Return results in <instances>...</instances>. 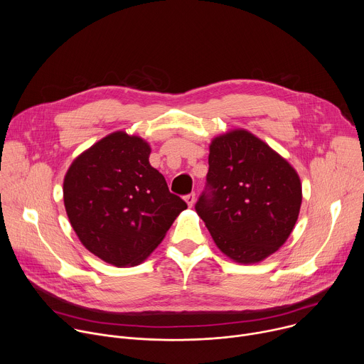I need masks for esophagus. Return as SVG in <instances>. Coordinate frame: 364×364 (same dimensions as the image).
I'll return each instance as SVG.
<instances>
[{
  "instance_id": "1",
  "label": "esophagus",
  "mask_w": 364,
  "mask_h": 364,
  "mask_svg": "<svg viewBox=\"0 0 364 364\" xmlns=\"http://www.w3.org/2000/svg\"><path fill=\"white\" fill-rule=\"evenodd\" d=\"M184 201L187 203V205H188V207H193V205H194V203H196V194H194V193L187 194V196L184 197Z\"/></svg>"
}]
</instances>
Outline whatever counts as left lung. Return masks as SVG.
<instances>
[{
	"mask_svg": "<svg viewBox=\"0 0 364 364\" xmlns=\"http://www.w3.org/2000/svg\"><path fill=\"white\" fill-rule=\"evenodd\" d=\"M207 186L196 212L233 262H262L289 237L302 186L296 170L252 132L237 128L212 139Z\"/></svg>",
	"mask_w": 364,
	"mask_h": 364,
	"instance_id": "obj_1",
	"label": "left lung"
}]
</instances>
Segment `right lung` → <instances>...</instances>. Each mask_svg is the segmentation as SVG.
Returning a JSON list of instances; mask_svg holds the SVG:
<instances>
[{"label": "right lung", "instance_id": "1", "mask_svg": "<svg viewBox=\"0 0 364 364\" xmlns=\"http://www.w3.org/2000/svg\"><path fill=\"white\" fill-rule=\"evenodd\" d=\"M149 154L145 139L117 131L77 155L65 176V209L75 233L118 268L142 264L187 209L151 167Z\"/></svg>", "mask_w": 364, "mask_h": 364}]
</instances>
